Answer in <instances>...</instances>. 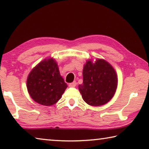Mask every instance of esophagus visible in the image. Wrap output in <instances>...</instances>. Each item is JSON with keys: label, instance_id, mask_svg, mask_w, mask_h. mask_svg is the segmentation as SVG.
<instances>
[{"label": "esophagus", "instance_id": "34e87169", "mask_svg": "<svg viewBox=\"0 0 149 149\" xmlns=\"http://www.w3.org/2000/svg\"><path fill=\"white\" fill-rule=\"evenodd\" d=\"M76 85H77V83L75 81H74V82L71 83V84H70L69 86L71 87H75V86H76Z\"/></svg>", "mask_w": 149, "mask_h": 149}]
</instances>
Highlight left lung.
Masks as SVG:
<instances>
[{
	"label": "left lung",
	"instance_id": "left-lung-1",
	"mask_svg": "<svg viewBox=\"0 0 149 149\" xmlns=\"http://www.w3.org/2000/svg\"><path fill=\"white\" fill-rule=\"evenodd\" d=\"M83 84L78 89L84 101L93 107L107 104L118 87V75L114 68L104 59L87 60L83 70Z\"/></svg>",
	"mask_w": 149,
	"mask_h": 149
}]
</instances>
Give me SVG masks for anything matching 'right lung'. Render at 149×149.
<instances>
[{"instance_id": "1", "label": "right lung", "mask_w": 149, "mask_h": 149, "mask_svg": "<svg viewBox=\"0 0 149 149\" xmlns=\"http://www.w3.org/2000/svg\"><path fill=\"white\" fill-rule=\"evenodd\" d=\"M67 87L60 75L57 62L52 58L44 59L35 65L27 79V89L30 97L44 106L56 104Z\"/></svg>"}]
</instances>
